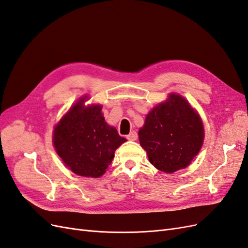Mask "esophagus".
<instances>
[{"instance_id": "1", "label": "esophagus", "mask_w": 248, "mask_h": 248, "mask_svg": "<svg viewBox=\"0 0 248 248\" xmlns=\"http://www.w3.org/2000/svg\"><path fill=\"white\" fill-rule=\"evenodd\" d=\"M126 138H127V140H138V133L136 131H131Z\"/></svg>"}]
</instances>
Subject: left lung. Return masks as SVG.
Instances as JSON below:
<instances>
[{
  "label": "left lung",
  "instance_id": "1",
  "mask_svg": "<svg viewBox=\"0 0 248 248\" xmlns=\"http://www.w3.org/2000/svg\"><path fill=\"white\" fill-rule=\"evenodd\" d=\"M140 146L159 170L174 172L186 168L204 140L201 118L182 96L170 94L146 117L139 131Z\"/></svg>",
  "mask_w": 248,
  "mask_h": 248
}]
</instances>
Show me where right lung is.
Segmentation results:
<instances>
[{"instance_id":"1","label":"right lung","mask_w":248,"mask_h":248,"mask_svg":"<svg viewBox=\"0 0 248 248\" xmlns=\"http://www.w3.org/2000/svg\"><path fill=\"white\" fill-rule=\"evenodd\" d=\"M85 98L56 126L54 145L66 167L77 175L98 178L107 171L115 151L126 139L104 121L102 107H84Z\"/></svg>"}]
</instances>
